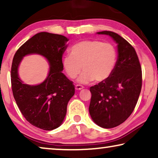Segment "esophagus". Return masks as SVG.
I'll use <instances>...</instances> for the list:
<instances>
[{
	"label": "esophagus",
	"instance_id": "1",
	"mask_svg": "<svg viewBox=\"0 0 158 158\" xmlns=\"http://www.w3.org/2000/svg\"><path fill=\"white\" fill-rule=\"evenodd\" d=\"M83 88H84L83 86H81V85H76V86H75V89H76V90H81V89H82Z\"/></svg>",
	"mask_w": 158,
	"mask_h": 158
}]
</instances>
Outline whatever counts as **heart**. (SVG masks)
Wrapping results in <instances>:
<instances>
[{
    "instance_id": "1",
    "label": "heart",
    "mask_w": 158,
    "mask_h": 158,
    "mask_svg": "<svg viewBox=\"0 0 158 158\" xmlns=\"http://www.w3.org/2000/svg\"><path fill=\"white\" fill-rule=\"evenodd\" d=\"M71 54L64 56L62 64L67 74L74 79L81 72L78 82L104 81L111 76L117 63V51L113 44L95 40H87L75 44Z\"/></svg>"
}]
</instances>
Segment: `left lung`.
Segmentation results:
<instances>
[{
  "mask_svg": "<svg viewBox=\"0 0 158 158\" xmlns=\"http://www.w3.org/2000/svg\"><path fill=\"white\" fill-rule=\"evenodd\" d=\"M109 35L117 43L118 60L113 74L104 81L90 87L89 114L94 123L103 128L123 123L135 109L142 87V70L133 47L117 33Z\"/></svg>",
  "mask_w": 158,
  "mask_h": 158,
  "instance_id": "8db88e82",
  "label": "left lung"
}]
</instances>
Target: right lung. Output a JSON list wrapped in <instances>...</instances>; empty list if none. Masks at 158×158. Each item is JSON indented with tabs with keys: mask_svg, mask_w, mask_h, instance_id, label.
Returning a JSON list of instances; mask_svg holds the SVG:
<instances>
[{
	"mask_svg": "<svg viewBox=\"0 0 158 158\" xmlns=\"http://www.w3.org/2000/svg\"><path fill=\"white\" fill-rule=\"evenodd\" d=\"M68 40L61 35L39 32L18 49L12 63V91L19 109L30 124L44 131L61 126L67 114V103L74 94L73 82L62 72V55ZM32 53L44 56L50 65L48 77L37 85L25 84L18 75L22 58Z\"/></svg>",
	"mask_w": 158,
	"mask_h": 158,
	"instance_id": "1",
	"label": "right lung"
}]
</instances>
